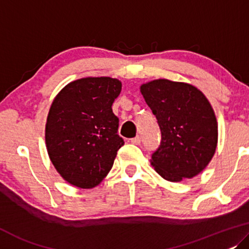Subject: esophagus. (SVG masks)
I'll use <instances>...</instances> for the list:
<instances>
[{"mask_svg":"<svg viewBox=\"0 0 249 249\" xmlns=\"http://www.w3.org/2000/svg\"><path fill=\"white\" fill-rule=\"evenodd\" d=\"M131 143H132V144L139 145L140 143H141V138H140V136H135V138H133V139L131 140Z\"/></svg>","mask_w":249,"mask_h":249,"instance_id":"34e87169","label":"esophagus"}]
</instances>
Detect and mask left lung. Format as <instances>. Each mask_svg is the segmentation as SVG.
Wrapping results in <instances>:
<instances>
[{
	"label": "left lung",
	"instance_id": "8db88e82",
	"mask_svg": "<svg viewBox=\"0 0 249 249\" xmlns=\"http://www.w3.org/2000/svg\"><path fill=\"white\" fill-rule=\"evenodd\" d=\"M161 131L151 164L163 179L181 181L205 169L218 144L214 110L201 90L186 82L158 79L140 87Z\"/></svg>",
	"mask_w": 249,
	"mask_h": 249
}]
</instances>
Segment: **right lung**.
<instances>
[{"label": "right lung", "instance_id": "1", "mask_svg": "<svg viewBox=\"0 0 249 249\" xmlns=\"http://www.w3.org/2000/svg\"><path fill=\"white\" fill-rule=\"evenodd\" d=\"M122 82L89 76L70 82L56 94L45 127L48 157L73 186L89 190L107 176L118 149V118L111 109Z\"/></svg>", "mask_w": 249, "mask_h": 249}]
</instances>
